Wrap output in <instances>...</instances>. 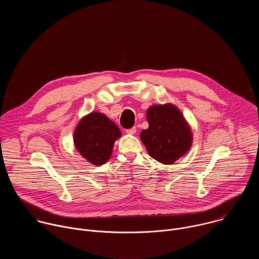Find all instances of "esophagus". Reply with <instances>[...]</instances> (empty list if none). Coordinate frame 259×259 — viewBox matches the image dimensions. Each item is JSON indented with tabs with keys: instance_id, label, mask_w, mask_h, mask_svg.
<instances>
[{
	"instance_id": "obj_1",
	"label": "esophagus",
	"mask_w": 259,
	"mask_h": 259,
	"mask_svg": "<svg viewBox=\"0 0 259 259\" xmlns=\"http://www.w3.org/2000/svg\"><path fill=\"white\" fill-rule=\"evenodd\" d=\"M126 133L127 134H130V135H134L136 133V127H133L131 129H127L126 130Z\"/></svg>"
}]
</instances>
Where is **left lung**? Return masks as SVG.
<instances>
[{"label": "left lung", "mask_w": 259, "mask_h": 259, "mask_svg": "<svg viewBox=\"0 0 259 259\" xmlns=\"http://www.w3.org/2000/svg\"><path fill=\"white\" fill-rule=\"evenodd\" d=\"M146 120L149 128L141 131L140 139L153 159L171 165L190 151L192 129L177 106L172 103L152 105L146 110Z\"/></svg>", "instance_id": "1"}]
</instances>
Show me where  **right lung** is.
<instances>
[{"label":"right lung","mask_w":259,"mask_h":259,"mask_svg":"<svg viewBox=\"0 0 259 259\" xmlns=\"http://www.w3.org/2000/svg\"><path fill=\"white\" fill-rule=\"evenodd\" d=\"M119 127L106 116L92 112L83 117L73 131V143L80 155L95 166L105 164L121 137Z\"/></svg>","instance_id":"1"}]
</instances>
